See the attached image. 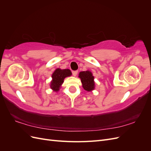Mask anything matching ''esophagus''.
I'll return each mask as SVG.
<instances>
[{
  "label": "esophagus",
  "mask_w": 151,
  "mask_h": 151,
  "mask_svg": "<svg viewBox=\"0 0 151 151\" xmlns=\"http://www.w3.org/2000/svg\"><path fill=\"white\" fill-rule=\"evenodd\" d=\"M77 73H78V71L77 70H74V71H72V75L74 76H76Z\"/></svg>",
  "instance_id": "34e87169"
}]
</instances>
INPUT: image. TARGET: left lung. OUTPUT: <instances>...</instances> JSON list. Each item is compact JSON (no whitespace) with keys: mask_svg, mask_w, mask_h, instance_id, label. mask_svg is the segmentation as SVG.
I'll return each mask as SVG.
<instances>
[{"mask_svg":"<svg viewBox=\"0 0 151 151\" xmlns=\"http://www.w3.org/2000/svg\"><path fill=\"white\" fill-rule=\"evenodd\" d=\"M79 77L81 79L83 88L87 91H91L94 89L95 83L94 81V76L92 72L87 70L81 72L79 74Z\"/></svg>","mask_w":151,"mask_h":151,"instance_id":"1","label":"left lung"}]
</instances>
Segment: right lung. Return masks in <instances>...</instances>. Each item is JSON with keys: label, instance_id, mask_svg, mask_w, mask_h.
Masks as SVG:
<instances>
[{"label": "right lung", "instance_id": "add662e5", "mask_svg": "<svg viewBox=\"0 0 151 151\" xmlns=\"http://www.w3.org/2000/svg\"><path fill=\"white\" fill-rule=\"evenodd\" d=\"M72 72L69 69H60L57 68L52 76V81L50 83V88L54 91L57 92L63 83V80L67 77L70 76Z\"/></svg>", "mask_w": 151, "mask_h": 151}]
</instances>
